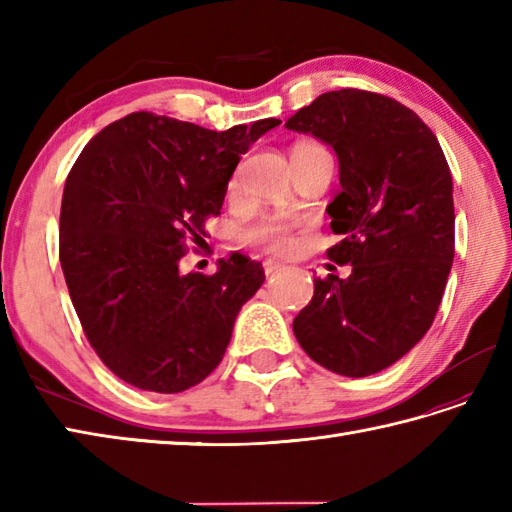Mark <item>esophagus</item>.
<instances>
[{
	"label": "esophagus",
	"instance_id": "obj_1",
	"mask_svg": "<svg viewBox=\"0 0 512 512\" xmlns=\"http://www.w3.org/2000/svg\"><path fill=\"white\" fill-rule=\"evenodd\" d=\"M281 268H284V264H279V262H264V273H266V275H275V273H279Z\"/></svg>",
	"mask_w": 512,
	"mask_h": 512
}]
</instances>
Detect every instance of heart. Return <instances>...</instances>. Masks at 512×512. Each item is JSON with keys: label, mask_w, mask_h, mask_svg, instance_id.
Returning <instances> with one entry per match:
<instances>
[{"label": "heart", "mask_w": 512, "mask_h": 512, "mask_svg": "<svg viewBox=\"0 0 512 512\" xmlns=\"http://www.w3.org/2000/svg\"><path fill=\"white\" fill-rule=\"evenodd\" d=\"M233 187V182H231ZM244 242L268 250L275 255H288L297 248L295 224L284 220H264L244 231Z\"/></svg>", "instance_id": "obj_1"}]
</instances>
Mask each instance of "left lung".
<instances>
[{"label": "left lung", "mask_w": 512, "mask_h": 512, "mask_svg": "<svg viewBox=\"0 0 512 512\" xmlns=\"http://www.w3.org/2000/svg\"><path fill=\"white\" fill-rule=\"evenodd\" d=\"M339 158L328 204V250L352 275L314 279L292 330L334 374L363 378L394 365L436 319L455 253L453 180L436 134L409 107L365 90L325 92L290 116Z\"/></svg>", "instance_id": "8db88e82"}]
</instances>
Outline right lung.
Segmentation results:
<instances>
[{
	"mask_svg": "<svg viewBox=\"0 0 512 512\" xmlns=\"http://www.w3.org/2000/svg\"><path fill=\"white\" fill-rule=\"evenodd\" d=\"M279 123L213 132L134 112L76 158L63 189L59 259L85 336L125 383L178 394L220 365L264 268L239 257L215 275H182L180 259L220 215L239 158Z\"/></svg>",
	"mask_w": 512,
	"mask_h": 512,
	"instance_id": "1",
	"label": "right lung"
}]
</instances>
